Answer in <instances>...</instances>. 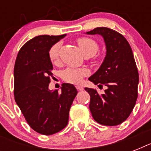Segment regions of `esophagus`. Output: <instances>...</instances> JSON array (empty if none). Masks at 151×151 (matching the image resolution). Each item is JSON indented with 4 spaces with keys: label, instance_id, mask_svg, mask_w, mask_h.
<instances>
[{
    "label": "esophagus",
    "instance_id": "obj_1",
    "mask_svg": "<svg viewBox=\"0 0 151 151\" xmlns=\"http://www.w3.org/2000/svg\"><path fill=\"white\" fill-rule=\"evenodd\" d=\"M76 88L78 89V91H83L84 90V88L81 87V86H76Z\"/></svg>",
    "mask_w": 151,
    "mask_h": 151
}]
</instances>
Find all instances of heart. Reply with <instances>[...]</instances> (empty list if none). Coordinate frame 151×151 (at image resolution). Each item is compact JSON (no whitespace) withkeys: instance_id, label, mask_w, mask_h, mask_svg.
I'll list each match as a JSON object with an SVG mask.
<instances>
[{"instance_id":"obj_1","label":"heart","mask_w":151,"mask_h":151,"mask_svg":"<svg viewBox=\"0 0 151 151\" xmlns=\"http://www.w3.org/2000/svg\"><path fill=\"white\" fill-rule=\"evenodd\" d=\"M78 45L80 50L85 56H92L97 52L99 49L98 44L88 37H81L78 39ZM60 44L56 43L52 45L48 52V56L52 63H56L59 60V52ZM89 74V71L86 68H66L62 73V77L66 82L71 84H80L84 77Z\"/></svg>"}]
</instances>
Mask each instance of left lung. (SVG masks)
Wrapping results in <instances>:
<instances>
[{
  "instance_id": "8db88e82",
  "label": "left lung",
  "mask_w": 151,
  "mask_h": 151,
  "mask_svg": "<svg viewBox=\"0 0 151 151\" xmlns=\"http://www.w3.org/2000/svg\"><path fill=\"white\" fill-rule=\"evenodd\" d=\"M86 34L103 37L106 50L98 70L88 78L99 88L106 86L105 93L85 88L90 95L91 114L103 125L122 124L132 113L138 96L139 73L132 48L124 36L110 28L97 27Z\"/></svg>"
}]
</instances>
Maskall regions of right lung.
<instances>
[{
	"label": "right lung",
	"instance_id": "right-lung-1",
	"mask_svg": "<svg viewBox=\"0 0 151 151\" xmlns=\"http://www.w3.org/2000/svg\"><path fill=\"white\" fill-rule=\"evenodd\" d=\"M66 34L40 35L18 53L14 67V95L25 119L34 131L49 136L67 125L69 111L78 94L74 85L63 83L61 92L49 90L53 70L48 52Z\"/></svg>",
	"mask_w": 151,
	"mask_h": 151
}]
</instances>
